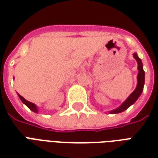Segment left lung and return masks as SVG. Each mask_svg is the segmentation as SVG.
I'll list each match as a JSON object with an SVG mask.
<instances>
[{
  "mask_svg": "<svg viewBox=\"0 0 158 158\" xmlns=\"http://www.w3.org/2000/svg\"><path fill=\"white\" fill-rule=\"evenodd\" d=\"M134 58L136 59V61L138 63V76H137V85H136L135 89L134 90L132 93L129 95V97L127 98L121 105L117 108L116 109H113L112 111H109L108 113L110 114H116V113H120L122 112H124L125 110H127V108H129L130 106L135 103V101L139 99V97L140 96V94H142V92L143 90V85H144V80H145V73L143 69V64L141 59L139 58L136 53L133 54Z\"/></svg>",
  "mask_w": 158,
  "mask_h": 158,
  "instance_id": "1",
  "label": "left lung"
}]
</instances>
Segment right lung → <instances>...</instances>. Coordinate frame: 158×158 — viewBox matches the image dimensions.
<instances>
[{
    "instance_id": "add662e5",
    "label": "right lung",
    "mask_w": 158,
    "mask_h": 158,
    "mask_svg": "<svg viewBox=\"0 0 158 158\" xmlns=\"http://www.w3.org/2000/svg\"><path fill=\"white\" fill-rule=\"evenodd\" d=\"M18 95H19V99H21V101H22L23 103H24L25 105L27 106V108H28L30 110H31L32 112H34V113H38V108H37V107H36V104H34V103H31V102H29V101L26 100V99H25L23 96H21L20 94H18Z\"/></svg>"
}]
</instances>
